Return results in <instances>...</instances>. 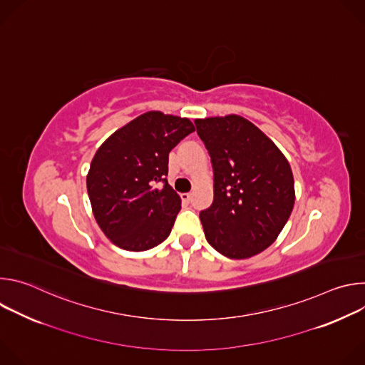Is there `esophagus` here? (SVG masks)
I'll return each instance as SVG.
<instances>
[{
  "label": "esophagus",
  "instance_id": "obj_1",
  "mask_svg": "<svg viewBox=\"0 0 365 365\" xmlns=\"http://www.w3.org/2000/svg\"><path fill=\"white\" fill-rule=\"evenodd\" d=\"M182 200L189 203L192 200V193H182Z\"/></svg>",
  "mask_w": 365,
  "mask_h": 365
}]
</instances>
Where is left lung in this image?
Masks as SVG:
<instances>
[{
  "label": "left lung",
  "mask_w": 365,
  "mask_h": 365,
  "mask_svg": "<svg viewBox=\"0 0 365 365\" xmlns=\"http://www.w3.org/2000/svg\"><path fill=\"white\" fill-rule=\"evenodd\" d=\"M214 168V202L200 212L206 241L244 259L270 247L294 205V179L280 148L241 115L197 118Z\"/></svg>",
  "instance_id": "obj_1"
}]
</instances>
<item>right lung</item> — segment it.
Segmentation results:
<instances>
[{"label":"right lung","mask_w":365,"mask_h":365,"mask_svg":"<svg viewBox=\"0 0 365 365\" xmlns=\"http://www.w3.org/2000/svg\"><path fill=\"white\" fill-rule=\"evenodd\" d=\"M193 131L189 118L148 111L96 150L86 189L99 228L117 247L145 251L169 237L182 203L166 179L169 153ZM159 181L165 186L154 188Z\"/></svg>","instance_id":"right-lung-1"}]
</instances>
